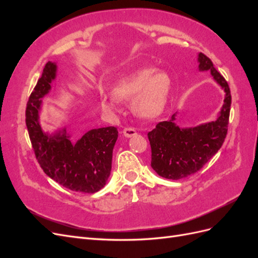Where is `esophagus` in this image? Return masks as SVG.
<instances>
[{
  "label": "esophagus",
  "instance_id": "esophagus-1",
  "mask_svg": "<svg viewBox=\"0 0 258 258\" xmlns=\"http://www.w3.org/2000/svg\"><path fill=\"white\" fill-rule=\"evenodd\" d=\"M122 134H123V136L126 137V138H130V137L136 136V135H137V131H136L135 128L127 127V128H124V129L122 130Z\"/></svg>",
  "mask_w": 258,
  "mask_h": 258
}]
</instances>
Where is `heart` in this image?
I'll return each mask as SVG.
<instances>
[{"label":"heart","mask_w":258,"mask_h":258,"mask_svg":"<svg viewBox=\"0 0 258 258\" xmlns=\"http://www.w3.org/2000/svg\"><path fill=\"white\" fill-rule=\"evenodd\" d=\"M172 81L171 77L155 68L138 70L117 82L112 89L113 97L101 93L100 104L105 112L118 111V100L130 101L134 111L145 118L160 115L169 101Z\"/></svg>","instance_id":"obj_1"}]
</instances>
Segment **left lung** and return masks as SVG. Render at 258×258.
<instances>
[{"mask_svg":"<svg viewBox=\"0 0 258 258\" xmlns=\"http://www.w3.org/2000/svg\"><path fill=\"white\" fill-rule=\"evenodd\" d=\"M200 71H210L225 91L217 119L194 128H179L175 114L169 121H160L147 134L152 148L151 166L158 175L179 179L196 173L222 147L228 130L231 95L228 83L205 53L198 54Z\"/></svg>","mask_w":258,"mask_h":258,"instance_id":"8db88e82","label":"left lung"}]
</instances>
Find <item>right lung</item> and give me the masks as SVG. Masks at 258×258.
Instances as JSON below:
<instances>
[{"label":"right lung","mask_w":258,"mask_h":258,"mask_svg":"<svg viewBox=\"0 0 258 258\" xmlns=\"http://www.w3.org/2000/svg\"><path fill=\"white\" fill-rule=\"evenodd\" d=\"M56 72V63L48 61L29 97L26 124L30 141L41 168L54 182L73 191L93 194L104 187L111 174L118 130L115 127L92 129L76 143L70 140L66 128L53 135L44 132L38 113Z\"/></svg>","instance_id":"add662e5"}]
</instances>
